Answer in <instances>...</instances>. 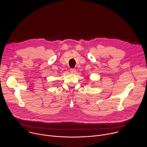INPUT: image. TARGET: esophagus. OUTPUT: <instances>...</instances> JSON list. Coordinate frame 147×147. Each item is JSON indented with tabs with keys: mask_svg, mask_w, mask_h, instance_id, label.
Here are the masks:
<instances>
[{
	"mask_svg": "<svg viewBox=\"0 0 147 147\" xmlns=\"http://www.w3.org/2000/svg\"><path fill=\"white\" fill-rule=\"evenodd\" d=\"M76 70L75 68H71V69H70V72H71V73H73V74H74V73H76Z\"/></svg>",
	"mask_w": 147,
	"mask_h": 147,
	"instance_id": "34e87169",
	"label": "esophagus"
}]
</instances>
